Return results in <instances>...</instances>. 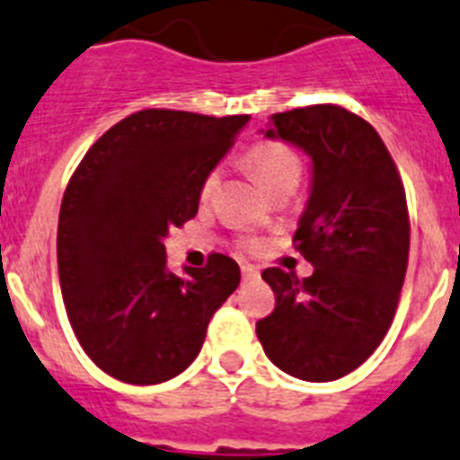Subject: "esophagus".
I'll return each mask as SVG.
<instances>
[{
  "instance_id": "obj_1",
  "label": "esophagus",
  "mask_w": 460,
  "mask_h": 460,
  "mask_svg": "<svg viewBox=\"0 0 460 460\" xmlns=\"http://www.w3.org/2000/svg\"><path fill=\"white\" fill-rule=\"evenodd\" d=\"M258 268H253V265H242V277L244 279H256L258 277Z\"/></svg>"
}]
</instances>
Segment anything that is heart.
Wrapping results in <instances>:
<instances>
[{
    "instance_id": "obj_1",
    "label": "heart",
    "mask_w": 460,
    "mask_h": 460,
    "mask_svg": "<svg viewBox=\"0 0 460 460\" xmlns=\"http://www.w3.org/2000/svg\"><path fill=\"white\" fill-rule=\"evenodd\" d=\"M246 164L268 192L279 186H286V183L297 186L302 174L300 158L281 141H258L256 146H251V151L246 153ZM216 186H218V170L207 172L199 183V202H209L214 198ZM258 246L261 242L256 239H244L246 251H256Z\"/></svg>"
}]
</instances>
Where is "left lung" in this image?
Here are the masks:
<instances>
[{"label": "left lung", "mask_w": 460, "mask_h": 460, "mask_svg": "<svg viewBox=\"0 0 460 460\" xmlns=\"http://www.w3.org/2000/svg\"><path fill=\"white\" fill-rule=\"evenodd\" d=\"M268 137L312 158L293 244L312 277L268 268L274 312L256 323L279 370L332 382L370 358L394 323L410 258V214L394 158L367 120L337 104L274 113Z\"/></svg>", "instance_id": "obj_1"}]
</instances>
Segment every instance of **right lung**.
<instances>
[{
    "mask_svg": "<svg viewBox=\"0 0 460 460\" xmlns=\"http://www.w3.org/2000/svg\"><path fill=\"white\" fill-rule=\"evenodd\" d=\"M249 116L144 109L90 146L58 223L65 309L90 360L125 384L167 382L202 349L239 265L211 253L188 277L167 270L163 239L195 218L199 183Z\"/></svg>",
    "mask_w": 460,
    "mask_h": 460,
    "instance_id": "add662e5",
    "label": "right lung"
}]
</instances>
